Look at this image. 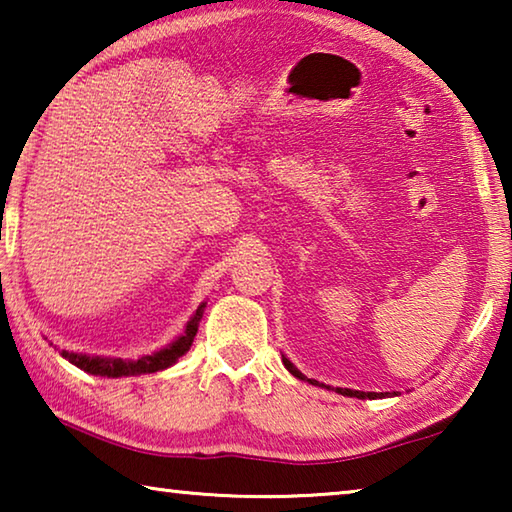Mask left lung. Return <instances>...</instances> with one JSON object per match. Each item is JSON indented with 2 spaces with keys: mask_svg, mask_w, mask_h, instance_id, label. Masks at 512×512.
I'll return each instance as SVG.
<instances>
[{
  "mask_svg": "<svg viewBox=\"0 0 512 512\" xmlns=\"http://www.w3.org/2000/svg\"><path fill=\"white\" fill-rule=\"evenodd\" d=\"M282 363H284V368H287L293 377H298L302 381H309V384L320 386V388H327V391H336V393L345 395V397H357V400H377V397H395V395H400L397 391H393V393H363V391H352V388H329L325 384H320V381H316V379H309V377L302 375V372L296 366H293V363L287 357H284V354H282Z\"/></svg>",
  "mask_w": 512,
  "mask_h": 512,
  "instance_id": "1",
  "label": "left lung"
}]
</instances>
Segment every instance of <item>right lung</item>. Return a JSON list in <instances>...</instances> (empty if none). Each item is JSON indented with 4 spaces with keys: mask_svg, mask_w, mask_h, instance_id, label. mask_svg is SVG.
I'll use <instances>...</instances> for the list:
<instances>
[{
    "mask_svg": "<svg viewBox=\"0 0 512 512\" xmlns=\"http://www.w3.org/2000/svg\"><path fill=\"white\" fill-rule=\"evenodd\" d=\"M207 302H201V307L196 309V314L187 320L185 332L178 336L176 341H171L164 348L155 350L151 354H144V357L137 359H117V357H99V354H83V352H69V350H58L60 357L67 359L72 366L81 368L90 375L97 377H135V375H151V372L167 370L176 363L183 354L189 352L194 343V336L198 332V323H201L203 311Z\"/></svg>",
    "mask_w": 512,
    "mask_h": 512,
    "instance_id": "obj_1",
    "label": "right lung"
}]
</instances>
